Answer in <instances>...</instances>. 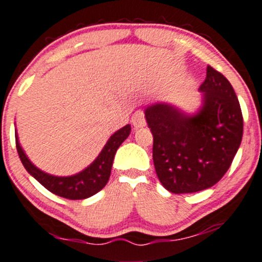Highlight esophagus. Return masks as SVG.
Masks as SVG:
<instances>
[{"instance_id":"1","label":"esophagus","mask_w":262,"mask_h":262,"mask_svg":"<svg viewBox=\"0 0 262 262\" xmlns=\"http://www.w3.org/2000/svg\"><path fill=\"white\" fill-rule=\"evenodd\" d=\"M146 122H145V118H144V113L142 111H137L136 113L133 114L132 117V125H133L134 129H139L145 126Z\"/></svg>"}]
</instances>
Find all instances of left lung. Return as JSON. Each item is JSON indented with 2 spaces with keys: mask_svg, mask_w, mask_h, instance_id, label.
Wrapping results in <instances>:
<instances>
[{
  "mask_svg": "<svg viewBox=\"0 0 262 262\" xmlns=\"http://www.w3.org/2000/svg\"><path fill=\"white\" fill-rule=\"evenodd\" d=\"M199 91L203 104L195 114L169 103H154L144 111L153 134L158 179L174 194L215 185L228 171L243 139V113L229 80L208 66Z\"/></svg>",
  "mask_w": 262,
  "mask_h": 262,
  "instance_id": "obj_1",
  "label": "left lung"
}]
</instances>
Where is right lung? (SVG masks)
<instances>
[{
    "mask_svg": "<svg viewBox=\"0 0 262 262\" xmlns=\"http://www.w3.org/2000/svg\"><path fill=\"white\" fill-rule=\"evenodd\" d=\"M129 134H130V125L129 124L117 130L109 138L107 144L102 149L96 160L82 171L71 175V177H54V175L45 173L41 169L37 168L28 159L22 146L19 145L17 132L16 148L26 170L32 175L37 182L41 183L47 190L58 195V196L66 198V199L80 200L87 199L104 188L105 184L108 183L109 177H111L112 165H113L117 149L128 138Z\"/></svg>",
    "mask_w": 262,
    "mask_h": 262,
    "instance_id": "1",
    "label": "right lung"
}]
</instances>
